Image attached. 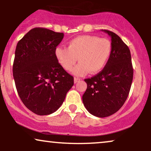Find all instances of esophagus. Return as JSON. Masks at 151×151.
<instances>
[{
  "label": "esophagus",
  "instance_id": "esophagus-1",
  "mask_svg": "<svg viewBox=\"0 0 151 151\" xmlns=\"http://www.w3.org/2000/svg\"><path fill=\"white\" fill-rule=\"evenodd\" d=\"M80 81V79H79V78H78V77H74V83H77V82H78V81Z\"/></svg>",
  "mask_w": 151,
  "mask_h": 151
}]
</instances>
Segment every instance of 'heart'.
<instances>
[{"label": "heart", "mask_w": 151, "mask_h": 151, "mask_svg": "<svg viewBox=\"0 0 151 151\" xmlns=\"http://www.w3.org/2000/svg\"><path fill=\"white\" fill-rule=\"evenodd\" d=\"M112 44L109 39L95 35H81L68 43L67 48L58 46L55 55L60 65L71 71L76 62L79 65L73 70L77 76L97 74L106 65L111 55Z\"/></svg>", "instance_id": "1"}]
</instances>
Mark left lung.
Listing matches in <instances>:
<instances>
[{
	"label": "left lung",
	"instance_id": "8db88e82",
	"mask_svg": "<svg viewBox=\"0 0 151 151\" xmlns=\"http://www.w3.org/2000/svg\"><path fill=\"white\" fill-rule=\"evenodd\" d=\"M102 30L111 37V55L99 73L84 79L87 88L82 96L86 110L100 118L115 114L124 105L129 96L133 76L129 47L116 33Z\"/></svg>",
	"mask_w": 151,
	"mask_h": 151
}]
</instances>
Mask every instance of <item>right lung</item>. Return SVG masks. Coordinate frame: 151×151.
I'll return each mask as SVG.
<instances>
[{
	"label": "right lung",
	"instance_id": "right-lung-1",
	"mask_svg": "<svg viewBox=\"0 0 151 151\" xmlns=\"http://www.w3.org/2000/svg\"><path fill=\"white\" fill-rule=\"evenodd\" d=\"M64 37L43 27H35L19 40L13 73L20 99L37 115L56 111L74 85V77L60 65L55 55Z\"/></svg>",
	"mask_w": 151,
	"mask_h": 151
}]
</instances>
